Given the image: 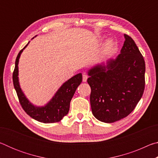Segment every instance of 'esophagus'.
<instances>
[{"label": "esophagus", "mask_w": 158, "mask_h": 158, "mask_svg": "<svg viewBox=\"0 0 158 158\" xmlns=\"http://www.w3.org/2000/svg\"><path fill=\"white\" fill-rule=\"evenodd\" d=\"M88 79V76L85 74H83V82H86Z\"/></svg>", "instance_id": "1"}]
</instances>
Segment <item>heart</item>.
Here are the masks:
<instances>
[{"label":"heart","mask_w":158,"mask_h":158,"mask_svg":"<svg viewBox=\"0 0 158 158\" xmlns=\"http://www.w3.org/2000/svg\"><path fill=\"white\" fill-rule=\"evenodd\" d=\"M107 44H108V46H111V45L112 44V42L111 41H109Z\"/></svg>","instance_id":"obj_1"}]
</instances>
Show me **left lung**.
Masks as SVG:
<instances>
[{
	"instance_id": "1",
	"label": "left lung",
	"mask_w": 158,
	"mask_h": 158,
	"mask_svg": "<svg viewBox=\"0 0 158 158\" xmlns=\"http://www.w3.org/2000/svg\"><path fill=\"white\" fill-rule=\"evenodd\" d=\"M121 53L88 72L91 89L92 113L104 123L119 121L127 116L142 97L145 88L146 65L135 41L127 35Z\"/></svg>"
}]
</instances>
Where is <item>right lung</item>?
<instances>
[{
    "mask_svg": "<svg viewBox=\"0 0 158 158\" xmlns=\"http://www.w3.org/2000/svg\"><path fill=\"white\" fill-rule=\"evenodd\" d=\"M28 43L18 53L15 61V68L13 72L12 79L14 87L21 106L26 113L36 121L44 123H52L59 122L68 114L69 104L76 89L82 81V74L79 73L72 77L59 88L57 92L47 105L42 106L33 105L21 90L19 82L18 64L20 56Z\"/></svg>",
    "mask_w": 158,
    "mask_h": 158,
    "instance_id": "add662e5",
    "label": "right lung"
}]
</instances>
